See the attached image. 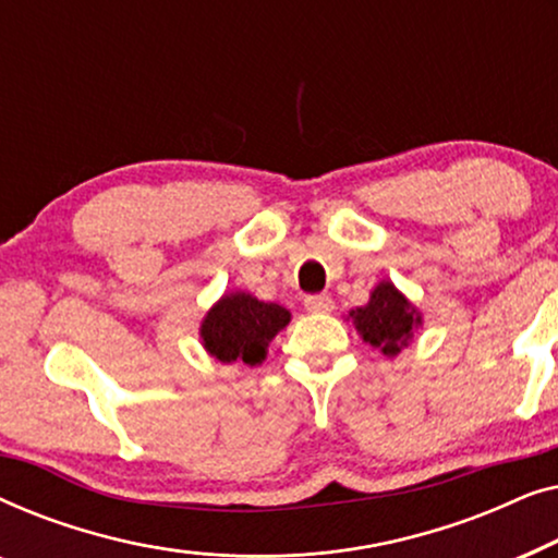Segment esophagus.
<instances>
[{"label": "esophagus", "mask_w": 558, "mask_h": 558, "mask_svg": "<svg viewBox=\"0 0 558 558\" xmlns=\"http://www.w3.org/2000/svg\"><path fill=\"white\" fill-rule=\"evenodd\" d=\"M332 307H335V302L325 294H315V296H307V300H304V310L315 312V315L317 312H332Z\"/></svg>", "instance_id": "esophagus-1"}]
</instances>
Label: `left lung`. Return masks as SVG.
Here are the masks:
<instances>
[{"label":"left lung","instance_id":"1","mask_svg":"<svg viewBox=\"0 0 558 558\" xmlns=\"http://www.w3.org/2000/svg\"><path fill=\"white\" fill-rule=\"evenodd\" d=\"M350 317L361 338L373 348H380V353L388 357L399 355L401 348H407L414 338L416 327L422 325L418 310L391 281H380L371 292L368 304L350 312Z\"/></svg>","mask_w":558,"mask_h":558}]
</instances>
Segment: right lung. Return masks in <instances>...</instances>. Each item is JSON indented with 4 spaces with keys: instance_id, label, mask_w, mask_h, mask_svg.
Segmentation results:
<instances>
[{
    "instance_id": "add662e5",
    "label": "right lung",
    "mask_w": 558,
    "mask_h": 558,
    "mask_svg": "<svg viewBox=\"0 0 558 558\" xmlns=\"http://www.w3.org/2000/svg\"><path fill=\"white\" fill-rule=\"evenodd\" d=\"M289 310L274 302H262L246 292L223 294L213 304L201 325L205 350L220 363L258 365L274 335L289 325Z\"/></svg>"
}]
</instances>
